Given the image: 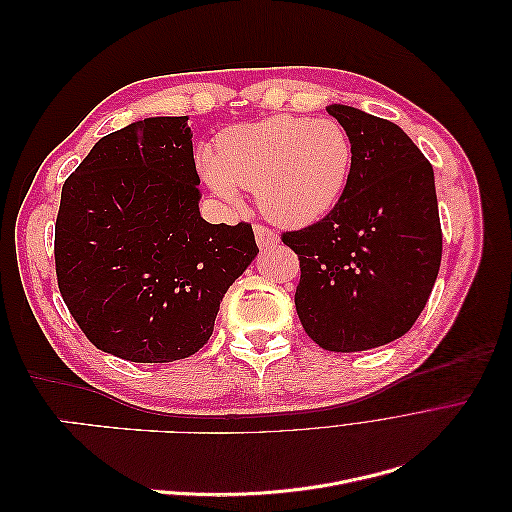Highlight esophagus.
Returning <instances> with one entry per match:
<instances>
[{"instance_id": "34e87169", "label": "esophagus", "mask_w": 512, "mask_h": 512, "mask_svg": "<svg viewBox=\"0 0 512 512\" xmlns=\"http://www.w3.org/2000/svg\"><path fill=\"white\" fill-rule=\"evenodd\" d=\"M254 235H256V243L260 250H269V247H275L277 243H280V237H277L271 228L262 226V224L254 226Z\"/></svg>"}]
</instances>
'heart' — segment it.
<instances>
[{
  "label": "heart",
  "mask_w": 512,
  "mask_h": 512,
  "mask_svg": "<svg viewBox=\"0 0 512 512\" xmlns=\"http://www.w3.org/2000/svg\"><path fill=\"white\" fill-rule=\"evenodd\" d=\"M352 143L335 119L273 115L228 128L200 164L215 194L235 200L254 190L267 220L309 226L333 211L352 173Z\"/></svg>",
  "instance_id": "b5f03b06"
}]
</instances>
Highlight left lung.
I'll use <instances>...</instances> for the list:
<instances>
[{
	"label": "left lung",
	"mask_w": 512,
	"mask_h": 512,
	"mask_svg": "<svg viewBox=\"0 0 512 512\" xmlns=\"http://www.w3.org/2000/svg\"><path fill=\"white\" fill-rule=\"evenodd\" d=\"M350 136L344 196L312 226L284 232L299 254L294 305L305 333L331 352L399 339L421 316L442 260L433 168L393 121L327 106Z\"/></svg>",
	"instance_id": "8db88e82"
}]
</instances>
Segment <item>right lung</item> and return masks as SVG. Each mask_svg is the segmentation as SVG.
<instances>
[{"label":"right lung","mask_w":512,"mask_h":512,"mask_svg":"<svg viewBox=\"0 0 512 512\" xmlns=\"http://www.w3.org/2000/svg\"><path fill=\"white\" fill-rule=\"evenodd\" d=\"M188 117L104 138L66 179L55 224L59 292L87 339L132 363L192 356L258 247L250 224L200 218Z\"/></svg>","instance_id":"add662e5"}]
</instances>
